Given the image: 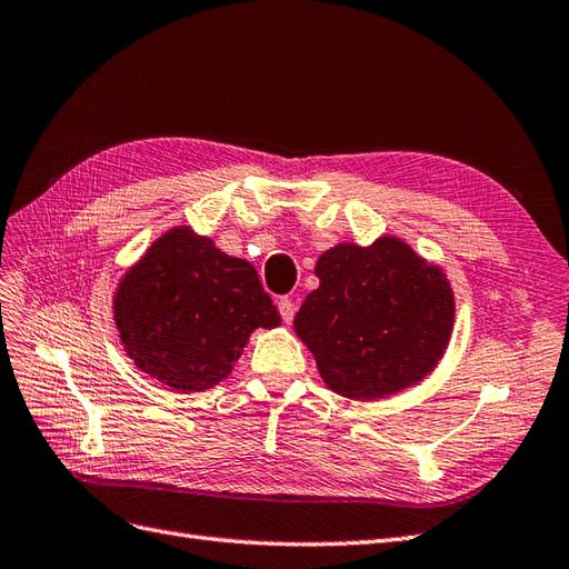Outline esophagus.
Listing matches in <instances>:
<instances>
[{
	"label": "esophagus",
	"instance_id": "34e87169",
	"mask_svg": "<svg viewBox=\"0 0 569 569\" xmlns=\"http://www.w3.org/2000/svg\"><path fill=\"white\" fill-rule=\"evenodd\" d=\"M279 312H281L283 321L290 323V321H293V317H296V302L290 300V298H281L279 300Z\"/></svg>",
	"mask_w": 569,
	"mask_h": 569
}]
</instances>
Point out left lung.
I'll return each mask as SVG.
<instances>
[{"label":"left lung","instance_id":"1","mask_svg":"<svg viewBox=\"0 0 569 569\" xmlns=\"http://www.w3.org/2000/svg\"><path fill=\"white\" fill-rule=\"evenodd\" d=\"M315 273L319 288L293 327L333 393L388 398L425 381L443 360L456 296L446 271L408 242H338L317 259Z\"/></svg>","mask_w":569,"mask_h":569}]
</instances>
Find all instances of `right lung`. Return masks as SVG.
Instances as JSON below:
<instances>
[{
	"label": "right lung",
	"instance_id": "1",
	"mask_svg": "<svg viewBox=\"0 0 569 569\" xmlns=\"http://www.w3.org/2000/svg\"><path fill=\"white\" fill-rule=\"evenodd\" d=\"M126 355L173 391L198 393L233 371L254 329L281 315L248 259L173 226L121 276L111 298Z\"/></svg>",
	"mask_w": 569,
	"mask_h": 569
}]
</instances>
